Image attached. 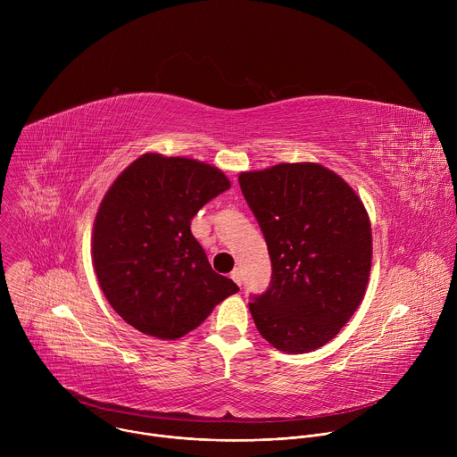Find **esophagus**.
I'll return each mask as SVG.
<instances>
[{
	"label": "esophagus",
	"mask_w": 457,
	"mask_h": 457,
	"mask_svg": "<svg viewBox=\"0 0 457 457\" xmlns=\"http://www.w3.org/2000/svg\"><path fill=\"white\" fill-rule=\"evenodd\" d=\"M231 278H233V282H235L237 286H242V271H240V270H233V271H231Z\"/></svg>",
	"instance_id": "esophagus-1"
}]
</instances>
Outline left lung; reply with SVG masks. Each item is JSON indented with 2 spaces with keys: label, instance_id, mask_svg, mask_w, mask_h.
I'll return each instance as SVG.
<instances>
[{
  "label": "left lung",
  "instance_id": "left-lung-1",
  "mask_svg": "<svg viewBox=\"0 0 457 457\" xmlns=\"http://www.w3.org/2000/svg\"><path fill=\"white\" fill-rule=\"evenodd\" d=\"M264 233L271 282L249 311L273 347L309 353L333 340L358 309L370 271L367 212L351 186L312 162L238 177Z\"/></svg>",
  "mask_w": 457,
  "mask_h": 457
}]
</instances>
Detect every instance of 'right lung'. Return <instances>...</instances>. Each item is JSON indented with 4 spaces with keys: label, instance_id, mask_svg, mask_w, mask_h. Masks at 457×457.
I'll list each match as a JSON object with an SVG mask.
<instances>
[{
    "label": "right lung",
    "instance_id": "obj_1",
    "mask_svg": "<svg viewBox=\"0 0 457 457\" xmlns=\"http://www.w3.org/2000/svg\"><path fill=\"white\" fill-rule=\"evenodd\" d=\"M229 189L204 162L146 154L112 184L94 224V268L115 312L137 331L175 340L238 291L215 273L191 220Z\"/></svg>",
    "mask_w": 457,
    "mask_h": 457
}]
</instances>
